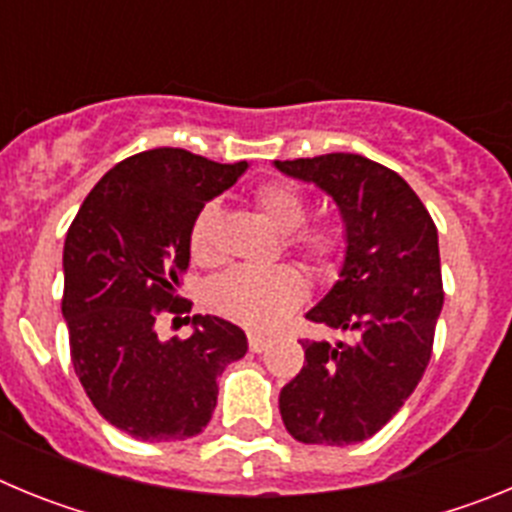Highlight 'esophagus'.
I'll return each mask as SVG.
<instances>
[{
	"mask_svg": "<svg viewBox=\"0 0 512 512\" xmlns=\"http://www.w3.org/2000/svg\"><path fill=\"white\" fill-rule=\"evenodd\" d=\"M271 338L269 336H261V333H248V348H251L253 354H261L266 346H269Z\"/></svg>",
	"mask_w": 512,
	"mask_h": 512,
	"instance_id": "obj_1",
	"label": "esophagus"
}]
</instances>
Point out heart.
Here are the masks:
<instances>
[{
  "label": "heart",
  "mask_w": 512,
  "mask_h": 512,
  "mask_svg": "<svg viewBox=\"0 0 512 512\" xmlns=\"http://www.w3.org/2000/svg\"><path fill=\"white\" fill-rule=\"evenodd\" d=\"M253 205L279 233H284V248L305 261L312 274H330L346 253V238L341 225L323 223L302 225L307 220V197L295 182H266L253 192ZM220 230H223V210L217 202H207L194 215L189 228V253L200 266H212L220 261ZM305 300V279L289 264L271 269H251L235 266L207 287V305L251 330L277 328L289 312H295Z\"/></svg>",
  "instance_id": "heart-1"
}]
</instances>
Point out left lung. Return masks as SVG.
I'll use <instances>...</instances> for the list:
<instances>
[{
  "mask_svg": "<svg viewBox=\"0 0 512 512\" xmlns=\"http://www.w3.org/2000/svg\"><path fill=\"white\" fill-rule=\"evenodd\" d=\"M274 166L318 184L341 210V279L307 320L351 333L336 346L300 341L305 366L282 387V420L302 443L366 441L405 405L431 361L443 307L436 223L397 171L359 153Z\"/></svg>",
  "mask_w": 512,
  "mask_h": 512,
  "instance_id": "left-lung-1",
  "label": "left lung"
}]
</instances>
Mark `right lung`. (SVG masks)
I'll return each instance as SVG.
<instances>
[{
  "instance_id": "add662e5",
  "label": "right lung",
  "mask_w": 512,
  "mask_h": 512,
  "mask_svg": "<svg viewBox=\"0 0 512 512\" xmlns=\"http://www.w3.org/2000/svg\"><path fill=\"white\" fill-rule=\"evenodd\" d=\"M246 169L184 148L135 153L99 179L66 233L61 312L76 377L99 415L140 441L197 436L217 377L248 351L246 333L215 315H194L189 338L156 333L158 315L192 310L176 289L194 215Z\"/></svg>"
}]
</instances>
